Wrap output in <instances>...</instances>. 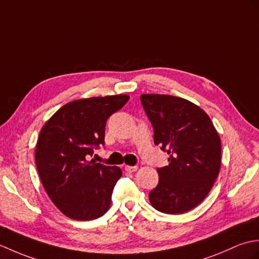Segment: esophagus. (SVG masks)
<instances>
[{
  "instance_id": "1",
  "label": "esophagus",
  "mask_w": 259,
  "mask_h": 259,
  "mask_svg": "<svg viewBox=\"0 0 259 259\" xmlns=\"http://www.w3.org/2000/svg\"><path fill=\"white\" fill-rule=\"evenodd\" d=\"M137 166H128V165H126L125 166V170L126 171H130V173H133V171H136L137 170Z\"/></svg>"
}]
</instances>
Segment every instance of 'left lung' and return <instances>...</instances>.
I'll use <instances>...</instances> for the list:
<instances>
[{
  "mask_svg": "<svg viewBox=\"0 0 259 259\" xmlns=\"http://www.w3.org/2000/svg\"><path fill=\"white\" fill-rule=\"evenodd\" d=\"M154 127V143L167 152L168 166L158 168V185L149 193L152 206L165 214H183L207 196L218 176L222 144L205 111L182 97L142 94Z\"/></svg>",
  "mask_w": 259,
  "mask_h": 259,
  "instance_id": "1",
  "label": "left lung"
}]
</instances>
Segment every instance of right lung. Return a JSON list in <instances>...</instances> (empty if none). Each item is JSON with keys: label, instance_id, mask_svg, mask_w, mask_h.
<instances>
[{"label": "right lung", "instance_id": "1", "mask_svg": "<svg viewBox=\"0 0 259 259\" xmlns=\"http://www.w3.org/2000/svg\"><path fill=\"white\" fill-rule=\"evenodd\" d=\"M128 99L111 95L73 101L43 125L35 148L37 171L49 197L68 218L96 220L110 208L122 170L88 158L94 147L104 145L107 118Z\"/></svg>", "mask_w": 259, "mask_h": 259}]
</instances>
